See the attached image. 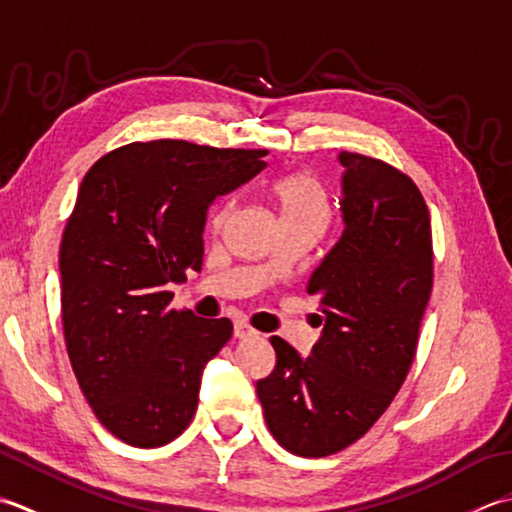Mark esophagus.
Masks as SVG:
<instances>
[{
	"mask_svg": "<svg viewBox=\"0 0 512 512\" xmlns=\"http://www.w3.org/2000/svg\"><path fill=\"white\" fill-rule=\"evenodd\" d=\"M234 336L236 338H247V336H256V329L249 325L247 320H236L234 322Z\"/></svg>",
	"mask_w": 512,
	"mask_h": 512,
	"instance_id": "1",
	"label": "esophagus"
}]
</instances>
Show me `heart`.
<instances>
[{"mask_svg": "<svg viewBox=\"0 0 512 512\" xmlns=\"http://www.w3.org/2000/svg\"><path fill=\"white\" fill-rule=\"evenodd\" d=\"M274 194L280 205V212H283V223L309 221V218L311 221L327 223L329 218L327 192L314 174L298 172V174L283 176V179H278L274 183ZM234 203H236V196L227 194L212 207V214H210L212 227L218 229L225 225L227 216L234 210Z\"/></svg>", "mask_w": 512, "mask_h": 512, "instance_id": "b5f03b06", "label": "heart"}]
</instances>
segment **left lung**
<instances>
[{
  "label": "left lung",
  "mask_w": 512,
  "mask_h": 512,
  "mask_svg": "<svg viewBox=\"0 0 512 512\" xmlns=\"http://www.w3.org/2000/svg\"><path fill=\"white\" fill-rule=\"evenodd\" d=\"M344 232L309 278L325 331L309 358L271 336L276 367L256 382L276 442L327 457L358 442L409 375L433 289L431 216L411 176L340 152Z\"/></svg>",
  "instance_id": "left-lung-1"
}]
</instances>
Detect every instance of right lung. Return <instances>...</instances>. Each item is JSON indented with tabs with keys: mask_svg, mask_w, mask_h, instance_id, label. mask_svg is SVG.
Masks as SVG:
<instances>
[{
	"mask_svg": "<svg viewBox=\"0 0 512 512\" xmlns=\"http://www.w3.org/2000/svg\"><path fill=\"white\" fill-rule=\"evenodd\" d=\"M263 156L134 141L83 176L59 247L61 322L83 395L125 444L163 446L192 422L201 371L234 327L172 309L168 285L201 269L207 205L263 170Z\"/></svg>",
	"mask_w": 512,
	"mask_h": 512,
	"instance_id": "add662e5",
	"label": "right lung"
}]
</instances>
